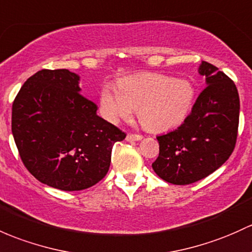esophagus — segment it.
I'll return each instance as SVG.
<instances>
[{
    "instance_id": "obj_1",
    "label": "esophagus",
    "mask_w": 252,
    "mask_h": 252,
    "mask_svg": "<svg viewBox=\"0 0 252 252\" xmlns=\"http://www.w3.org/2000/svg\"><path fill=\"white\" fill-rule=\"evenodd\" d=\"M142 136L140 134H127L126 140L127 142H138V140H142Z\"/></svg>"
}]
</instances>
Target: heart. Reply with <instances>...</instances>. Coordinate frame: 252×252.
Returning <instances> with one entry per match:
<instances>
[{
	"label": "heart",
	"instance_id": "1",
	"mask_svg": "<svg viewBox=\"0 0 252 252\" xmlns=\"http://www.w3.org/2000/svg\"><path fill=\"white\" fill-rule=\"evenodd\" d=\"M194 89L186 79L159 73H142L121 79L118 89L105 85L99 94L102 114L110 123L137 116L149 131L163 132L179 126L190 113Z\"/></svg>",
	"mask_w": 252,
	"mask_h": 252
}]
</instances>
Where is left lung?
I'll list each match as a JSON object with an SVG mask.
<instances>
[{
	"label": "left lung",
	"mask_w": 252,
	"mask_h": 252,
	"mask_svg": "<svg viewBox=\"0 0 252 252\" xmlns=\"http://www.w3.org/2000/svg\"><path fill=\"white\" fill-rule=\"evenodd\" d=\"M198 73L205 77L191 114L169 133L158 136V158L153 169L174 185H189L220 168L237 140L239 94L235 84L218 67L202 61Z\"/></svg>",
	"instance_id": "8db88e82"
}]
</instances>
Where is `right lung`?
<instances>
[{"instance_id": "obj_1", "label": "right lung", "mask_w": 252, "mask_h": 252, "mask_svg": "<svg viewBox=\"0 0 252 252\" xmlns=\"http://www.w3.org/2000/svg\"><path fill=\"white\" fill-rule=\"evenodd\" d=\"M79 82L68 69H42L21 86L12 108V133L25 167L62 191L103 179L113 147L126 137L97 115V105L80 94Z\"/></svg>"}]
</instances>
